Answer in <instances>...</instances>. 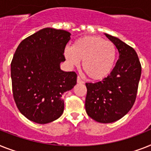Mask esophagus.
Instances as JSON below:
<instances>
[{
    "label": "esophagus",
    "instance_id": "1",
    "mask_svg": "<svg viewBox=\"0 0 151 151\" xmlns=\"http://www.w3.org/2000/svg\"><path fill=\"white\" fill-rule=\"evenodd\" d=\"M77 83H83V81L81 79V78L79 76L77 77Z\"/></svg>",
    "mask_w": 151,
    "mask_h": 151
}]
</instances>
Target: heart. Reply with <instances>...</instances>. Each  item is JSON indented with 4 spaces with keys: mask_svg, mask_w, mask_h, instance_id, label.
Wrapping results in <instances>:
<instances>
[{
    "mask_svg": "<svg viewBox=\"0 0 151 151\" xmlns=\"http://www.w3.org/2000/svg\"><path fill=\"white\" fill-rule=\"evenodd\" d=\"M65 58L68 64L77 66L83 61L82 68L89 79L100 81L109 76L115 66L117 50L113 42L99 36H83L66 46Z\"/></svg>",
    "mask_w": 151,
    "mask_h": 151,
    "instance_id": "1",
    "label": "heart"
}]
</instances>
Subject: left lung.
Here are the masks:
<instances>
[{
	"instance_id": "obj_1",
	"label": "left lung",
	"mask_w": 151,
	"mask_h": 151,
	"mask_svg": "<svg viewBox=\"0 0 151 151\" xmlns=\"http://www.w3.org/2000/svg\"><path fill=\"white\" fill-rule=\"evenodd\" d=\"M119 52L110 75L96 83H86V110L89 117L102 123L121 119L135 103L141 76V64L134 48L106 34Z\"/></svg>"
}]
</instances>
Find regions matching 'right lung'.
I'll list each match as a JSON object with an SVG mask.
<instances>
[{
	"label": "right lung",
	"instance_id": "add662e5",
	"mask_svg": "<svg viewBox=\"0 0 151 151\" xmlns=\"http://www.w3.org/2000/svg\"><path fill=\"white\" fill-rule=\"evenodd\" d=\"M71 34L46 28L24 38L11 63L12 92L19 111L31 121L45 124L61 116L62 96L76 84L75 72H64V50Z\"/></svg>",
	"mask_w": 151,
	"mask_h": 151
}]
</instances>
